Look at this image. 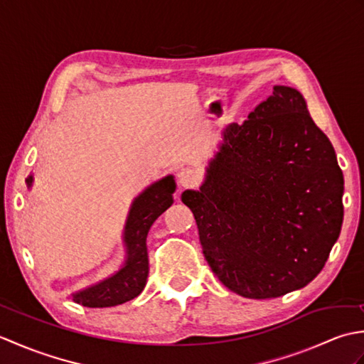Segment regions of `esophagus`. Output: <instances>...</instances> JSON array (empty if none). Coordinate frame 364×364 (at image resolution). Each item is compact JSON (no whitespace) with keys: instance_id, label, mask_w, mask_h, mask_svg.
<instances>
[{"instance_id":"esophagus-1","label":"esophagus","mask_w":364,"mask_h":364,"mask_svg":"<svg viewBox=\"0 0 364 364\" xmlns=\"http://www.w3.org/2000/svg\"><path fill=\"white\" fill-rule=\"evenodd\" d=\"M198 181V176L192 168H181L178 172V184L181 188H194Z\"/></svg>"}]
</instances>
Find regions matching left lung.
Segmentation results:
<instances>
[{"mask_svg": "<svg viewBox=\"0 0 364 364\" xmlns=\"http://www.w3.org/2000/svg\"><path fill=\"white\" fill-rule=\"evenodd\" d=\"M344 178L335 149L297 89L274 92L230 123L198 191L200 244L215 277L239 296L274 299L318 275L341 231Z\"/></svg>", "mask_w": 364, "mask_h": 364, "instance_id": "left-lung-1", "label": "left lung"}]
</instances>
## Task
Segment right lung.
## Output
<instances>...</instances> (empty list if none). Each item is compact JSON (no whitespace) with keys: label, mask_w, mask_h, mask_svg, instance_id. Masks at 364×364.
<instances>
[{"label":"right lung","mask_w":364,"mask_h":364,"mask_svg":"<svg viewBox=\"0 0 364 364\" xmlns=\"http://www.w3.org/2000/svg\"><path fill=\"white\" fill-rule=\"evenodd\" d=\"M34 176L26 178V188L31 189ZM176 183L173 175H167L144 189L129 206L122 242L125 247V261L119 270L98 283L81 291L72 292L76 304L89 308H107L122 305L142 292L149 277V253L146 235L159 215L173 203Z\"/></svg>","instance_id":"1"}]
</instances>
